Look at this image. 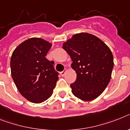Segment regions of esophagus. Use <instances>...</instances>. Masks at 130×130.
<instances>
[{
  "label": "esophagus",
  "instance_id": "esophagus-1",
  "mask_svg": "<svg viewBox=\"0 0 130 130\" xmlns=\"http://www.w3.org/2000/svg\"><path fill=\"white\" fill-rule=\"evenodd\" d=\"M66 72H67V71H66V69H65V70H63V71H61V76H64V75H65V73H66Z\"/></svg>",
  "mask_w": 130,
  "mask_h": 130
}]
</instances>
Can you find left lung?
I'll use <instances>...</instances> for the list:
<instances>
[{
  "label": "left lung",
  "instance_id": "8db88e82",
  "mask_svg": "<svg viewBox=\"0 0 130 130\" xmlns=\"http://www.w3.org/2000/svg\"><path fill=\"white\" fill-rule=\"evenodd\" d=\"M63 48L73 61L77 78L71 84L72 92L89 101L100 96L108 85L114 67L110 50L94 35L80 33L63 43Z\"/></svg>",
  "mask_w": 130,
  "mask_h": 130
}]
</instances>
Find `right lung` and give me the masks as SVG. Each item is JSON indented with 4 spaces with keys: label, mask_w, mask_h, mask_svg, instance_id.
<instances>
[{
    "label": "right lung",
    "mask_w": 130,
    "mask_h": 130,
    "mask_svg": "<svg viewBox=\"0 0 130 130\" xmlns=\"http://www.w3.org/2000/svg\"><path fill=\"white\" fill-rule=\"evenodd\" d=\"M51 47L48 41L32 38L20 44L12 55L13 80L22 95L34 103L48 99L59 78L54 61L45 57Z\"/></svg>",
    "instance_id": "1"
}]
</instances>
